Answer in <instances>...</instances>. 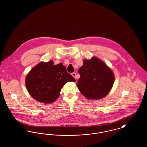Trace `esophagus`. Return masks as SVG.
I'll list each match as a JSON object with an SVG mask.
<instances>
[{
	"mask_svg": "<svg viewBox=\"0 0 147 147\" xmlns=\"http://www.w3.org/2000/svg\"><path fill=\"white\" fill-rule=\"evenodd\" d=\"M76 75H77V74H76V73H71V76H72L73 77H74L76 79H77Z\"/></svg>",
	"mask_w": 147,
	"mask_h": 147,
	"instance_id": "1",
	"label": "esophagus"
}]
</instances>
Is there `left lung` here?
I'll return each mask as SVG.
<instances>
[{
  "label": "left lung",
  "instance_id": "left-lung-1",
  "mask_svg": "<svg viewBox=\"0 0 147 147\" xmlns=\"http://www.w3.org/2000/svg\"><path fill=\"white\" fill-rule=\"evenodd\" d=\"M80 75L77 87L88 100H98L105 96L112 89L115 81L112 70L96 57L84 59L79 69Z\"/></svg>",
  "mask_w": 147,
  "mask_h": 147
}]
</instances>
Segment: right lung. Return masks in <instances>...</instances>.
Segmentation results:
<instances>
[{"label":"right lung","mask_w":147,"mask_h":147,"mask_svg":"<svg viewBox=\"0 0 147 147\" xmlns=\"http://www.w3.org/2000/svg\"><path fill=\"white\" fill-rule=\"evenodd\" d=\"M53 61L41 62L28 72L25 85L30 95L37 101L46 104L59 98L64 84L76 79L68 73L63 63L53 65Z\"/></svg>","instance_id":"1"}]
</instances>
